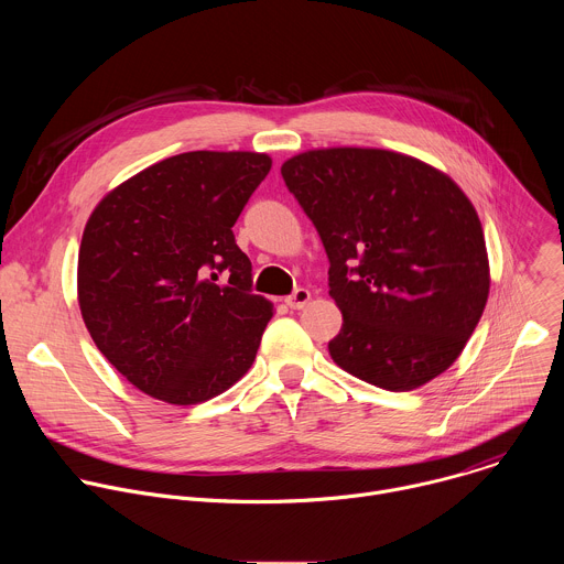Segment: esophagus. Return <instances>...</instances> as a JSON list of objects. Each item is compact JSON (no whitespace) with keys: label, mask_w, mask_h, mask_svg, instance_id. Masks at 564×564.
Returning a JSON list of instances; mask_svg holds the SVG:
<instances>
[{"label":"esophagus","mask_w":564,"mask_h":564,"mask_svg":"<svg viewBox=\"0 0 564 564\" xmlns=\"http://www.w3.org/2000/svg\"><path fill=\"white\" fill-rule=\"evenodd\" d=\"M307 301H310V292H307L305 288H299V290H294V292L285 299V305L292 307V310H303V307L307 305Z\"/></svg>","instance_id":"1"}]
</instances>
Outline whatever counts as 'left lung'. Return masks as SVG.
<instances>
[{"mask_svg": "<svg viewBox=\"0 0 564 564\" xmlns=\"http://www.w3.org/2000/svg\"><path fill=\"white\" fill-rule=\"evenodd\" d=\"M321 243L344 314L330 357L352 377L404 392L464 350L489 299L485 231L440 170L386 149H312L281 167Z\"/></svg>", "mask_w": 564, "mask_h": 564, "instance_id": "obj_1", "label": "left lung"}]
</instances>
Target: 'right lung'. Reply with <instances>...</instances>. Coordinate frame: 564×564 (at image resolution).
Instances as JSON below:
<instances>
[{"label":"right lung","instance_id":"add662e5","mask_svg":"<svg viewBox=\"0 0 564 564\" xmlns=\"http://www.w3.org/2000/svg\"><path fill=\"white\" fill-rule=\"evenodd\" d=\"M254 151H187L109 192L87 220L77 301L98 350L176 406L243 377L272 318L234 223L268 176Z\"/></svg>","mask_w":564,"mask_h":564}]
</instances>
